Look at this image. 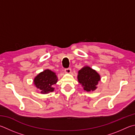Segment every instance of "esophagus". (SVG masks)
I'll list each match as a JSON object with an SVG mask.
<instances>
[{
  "instance_id": "esophagus-1",
  "label": "esophagus",
  "mask_w": 135,
  "mask_h": 135,
  "mask_svg": "<svg viewBox=\"0 0 135 135\" xmlns=\"http://www.w3.org/2000/svg\"><path fill=\"white\" fill-rule=\"evenodd\" d=\"M64 71L65 73H67V74H70V73L71 72V70L70 68H66V69H65Z\"/></svg>"
}]
</instances>
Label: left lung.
Segmentation results:
<instances>
[{"mask_svg":"<svg viewBox=\"0 0 135 135\" xmlns=\"http://www.w3.org/2000/svg\"><path fill=\"white\" fill-rule=\"evenodd\" d=\"M77 79L78 83L81 84L84 90L90 92L97 89L101 77L95 70L85 65L78 71Z\"/></svg>","mask_w":135,"mask_h":135,"instance_id":"8db88e82","label":"left lung"}]
</instances>
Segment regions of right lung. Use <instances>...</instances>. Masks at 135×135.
<instances>
[{
  "label": "right lung",
  "mask_w": 135,
  "mask_h": 135,
  "mask_svg": "<svg viewBox=\"0 0 135 135\" xmlns=\"http://www.w3.org/2000/svg\"><path fill=\"white\" fill-rule=\"evenodd\" d=\"M58 81V77L55 73L46 69L36 76L33 79L34 85L40 90L41 94H48L54 91L53 85Z\"/></svg>",
  "instance_id": "add662e5"
}]
</instances>
